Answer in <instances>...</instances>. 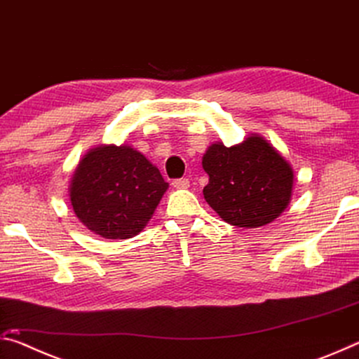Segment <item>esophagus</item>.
<instances>
[{
	"label": "esophagus",
	"instance_id": "esophagus-1",
	"mask_svg": "<svg viewBox=\"0 0 359 359\" xmlns=\"http://www.w3.org/2000/svg\"><path fill=\"white\" fill-rule=\"evenodd\" d=\"M172 187L174 188H182V190H184V188L190 187V180H188V179H175V180H172Z\"/></svg>",
	"mask_w": 359,
	"mask_h": 359
}]
</instances>
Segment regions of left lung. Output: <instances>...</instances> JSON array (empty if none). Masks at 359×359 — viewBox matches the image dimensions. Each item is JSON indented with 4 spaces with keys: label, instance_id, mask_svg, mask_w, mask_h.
<instances>
[{
    "label": "left lung",
    "instance_id": "obj_1",
    "mask_svg": "<svg viewBox=\"0 0 359 359\" xmlns=\"http://www.w3.org/2000/svg\"><path fill=\"white\" fill-rule=\"evenodd\" d=\"M203 168L209 175L204 199L233 226H263L287 209L293 169L264 137L253 135L233 147L212 144Z\"/></svg>",
    "mask_w": 359,
    "mask_h": 359
}]
</instances>
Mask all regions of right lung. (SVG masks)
<instances>
[{
  "instance_id": "right-lung-1",
  "label": "right lung",
  "mask_w": 359,
  "mask_h": 359,
  "mask_svg": "<svg viewBox=\"0 0 359 359\" xmlns=\"http://www.w3.org/2000/svg\"><path fill=\"white\" fill-rule=\"evenodd\" d=\"M168 187L141 151L100 145L79 161L69 196L74 214L95 234L130 239L149 223Z\"/></svg>"
}]
</instances>
